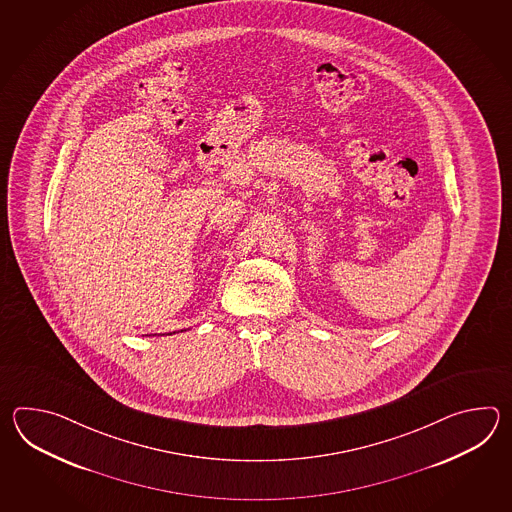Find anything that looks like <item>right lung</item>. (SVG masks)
<instances>
[{"instance_id": "1", "label": "right lung", "mask_w": 512, "mask_h": 512, "mask_svg": "<svg viewBox=\"0 0 512 512\" xmlns=\"http://www.w3.org/2000/svg\"><path fill=\"white\" fill-rule=\"evenodd\" d=\"M170 335H172V333H170Z\"/></svg>"}]
</instances>
